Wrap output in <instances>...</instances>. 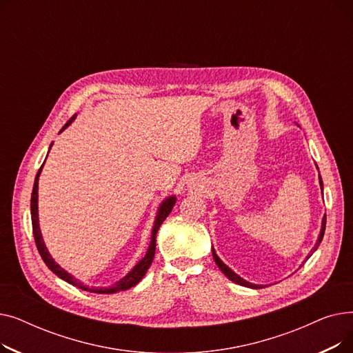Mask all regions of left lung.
<instances>
[{
	"label": "left lung",
	"mask_w": 353,
	"mask_h": 353,
	"mask_svg": "<svg viewBox=\"0 0 353 353\" xmlns=\"http://www.w3.org/2000/svg\"><path fill=\"white\" fill-rule=\"evenodd\" d=\"M319 184H321V189H322V193H323V181H322L321 174H319ZM325 229H326V214H325L323 219H322V228H321V233H319V237H318V242H316V245H314V248H313L312 252H314V250H316V249L319 248V245H321V242H322V239H323V234H325ZM212 253H213V259H214L216 265L219 266V269H220L221 272H223V273L226 274V277H229V279H230L232 282H234V283H237V285L246 286V288H252V289H262V288H265V285H254V283H250V282L242 279V277H240L237 273H234L229 266H226L223 262L220 261V257L216 254V250H214L213 248H212ZM309 256H310V254H309ZM309 256H307V257H309Z\"/></svg>",
	"instance_id": "8db88e82"
}]
</instances>
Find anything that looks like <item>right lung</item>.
Listing matches in <instances>:
<instances>
[{
	"instance_id": "1",
	"label": "right lung",
	"mask_w": 353,
	"mask_h": 353,
	"mask_svg": "<svg viewBox=\"0 0 353 353\" xmlns=\"http://www.w3.org/2000/svg\"><path fill=\"white\" fill-rule=\"evenodd\" d=\"M74 119H76V114H74L65 123V125L60 130V133L64 132V130L74 121ZM51 145H52V143L50 144V148H51ZM43 165H44V163H43ZM43 165L40 167L39 173H37V176H35L34 188H32V193H31V223H32V233H34L37 249H39L40 256L43 257V261L47 265V268L52 273L57 274L60 279L65 281L67 283H70L72 286H77L79 289H83V290H87V292H92V293H116V292L127 290L130 288L136 286L143 279V276L145 274V272L148 270V268H150V265L153 262V257H154V253H156V234H157L161 223L165 220V217L170 214L173 206L176 205V196H169L165 200H163L160 203V206L157 209L156 219H154L153 230H152L150 245H148V249H147V252H145V254H144V257L141 259V261L132 270H130L124 277H121L120 281H117L113 286H110V288H88L84 283H81L80 281H77L76 277H74L71 273L65 272L60 265L55 263V261L52 259V256L50 254L48 249L46 248L44 239H43V234H41V230H40V225H39V179H40V174H41V170H43Z\"/></svg>"
}]
</instances>
